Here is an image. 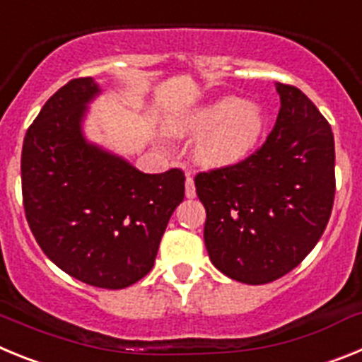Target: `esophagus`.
I'll return each instance as SVG.
<instances>
[{
	"instance_id": "34e87169",
	"label": "esophagus",
	"mask_w": 362,
	"mask_h": 362,
	"mask_svg": "<svg viewBox=\"0 0 362 362\" xmlns=\"http://www.w3.org/2000/svg\"><path fill=\"white\" fill-rule=\"evenodd\" d=\"M185 194H187L188 199L196 197V185H194V177L190 174H187V181H185Z\"/></svg>"
}]
</instances>
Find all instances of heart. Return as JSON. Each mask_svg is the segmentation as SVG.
<instances>
[{
    "mask_svg": "<svg viewBox=\"0 0 362 362\" xmlns=\"http://www.w3.org/2000/svg\"><path fill=\"white\" fill-rule=\"evenodd\" d=\"M170 127L181 136L204 134L196 158L206 166H228L257 148L267 129V114L261 105L226 95L175 117Z\"/></svg>",
    "mask_w": 362,
    "mask_h": 362,
    "instance_id": "b5f03b06",
    "label": "heart"
}]
</instances>
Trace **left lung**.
Masks as SVG:
<instances>
[{
  "mask_svg": "<svg viewBox=\"0 0 362 362\" xmlns=\"http://www.w3.org/2000/svg\"><path fill=\"white\" fill-rule=\"evenodd\" d=\"M276 90L279 116L263 146L196 175L210 261L246 284L293 270L317 245L334 206L332 127L299 88L276 83Z\"/></svg>",
  "mask_w": 362,
  "mask_h": 362,
  "instance_id": "1",
  "label": "left lung"
}]
</instances>
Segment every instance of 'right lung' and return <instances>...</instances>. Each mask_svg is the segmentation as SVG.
I'll return each mask as SVG.
<instances>
[{
    "label": "right lung",
    "instance_id": "add662e5",
    "mask_svg": "<svg viewBox=\"0 0 362 362\" xmlns=\"http://www.w3.org/2000/svg\"><path fill=\"white\" fill-rule=\"evenodd\" d=\"M92 78L62 86L28 127L21 152L23 206L37 245L56 267L98 288L119 290L153 267L185 174H143L83 136Z\"/></svg>",
    "mask_w": 362,
    "mask_h": 362
}]
</instances>
